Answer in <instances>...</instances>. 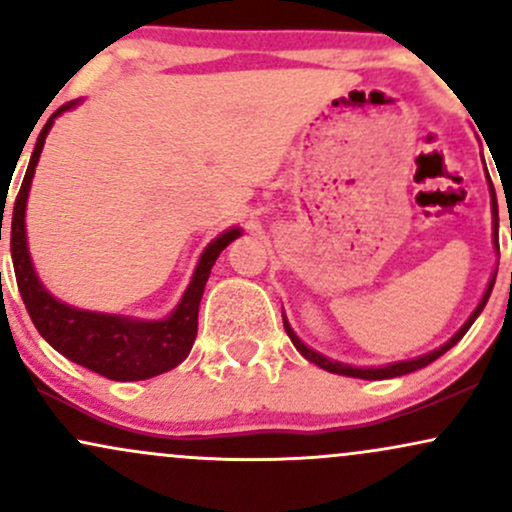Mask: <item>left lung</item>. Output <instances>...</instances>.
<instances>
[{
    "label": "left lung",
    "mask_w": 512,
    "mask_h": 512,
    "mask_svg": "<svg viewBox=\"0 0 512 512\" xmlns=\"http://www.w3.org/2000/svg\"><path fill=\"white\" fill-rule=\"evenodd\" d=\"M491 197L496 199V192H493V185H491ZM493 228H496V231H493V243H496V248H498V223H496V226H493ZM493 284H496V272H493L491 281H489V286H486V293H484V298H481V303L477 305V310H474L472 317H469V320L464 322V325H462V330L457 332L455 337H452L448 344H443V346H440V349L431 351V354H426V356H419V358H414V361L392 363V366H383V368H351V366H344V363L330 361V358H325V356H322V354H317V351L308 349V346H305V344L301 342V339H298L296 334H293L291 325H289V322H286V317H284V327H286V334H289V337H291L293 346H296V349L301 351V354H303L305 358H308L310 363H315V366H320V368L330 370V373H337V375H349V378H363V380H385V378H397V375H407V373H414V370H419V368L428 366V363H433V361H436L438 356H443L445 351L452 349V346H455L457 342H460V339L464 337V334H467L469 327H472V322L477 320L481 310H484V305H486V301H489V296H491V291H493Z\"/></svg>",
    "instance_id": "obj_1"
}]
</instances>
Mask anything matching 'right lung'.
Masks as SVG:
<instances>
[{"label": "right lung", "mask_w": 512, "mask_h": 512, "mask_svg": "<svg viewBox=\"0 0 512 512\" xmlns=\"http://www.w3.org/2000/svg\"><path fill=\"white\" fill-rule=\"evenodd\" d=\"M76 101L64 103L50 115L45 127L40 129L38 142H35L31 163H28L26 178L21 182V190L16 195L14 214H11V260H14V274L19 293L26 305L28 315H31L35 330L43 334V339L52 349L60 351L69 361L79 363L93 373L103 375V378L117 380V383H132V380H146L154 375L166 373L175 368L180 361H185L190 354L192 344L197 337V313L199 301H202L204 284H207L211 267H214L216 257L231 240L240 236L238 228L223 233L214 243L204 250L202 260H199L192 284L187 286L185 296L175 313L158 322H139L125 320V317L101 315V313H86V310L69 308L50 296L38 281L33 272L31 257H28L26 245V199L31 190V180L38 166L40 151H43L45 137H48L55 117L64 110L74 108ZM4 221V219H2ZM2 240V228H0Z\"/></svg>", "instance_id": "1"}]
</instances>
